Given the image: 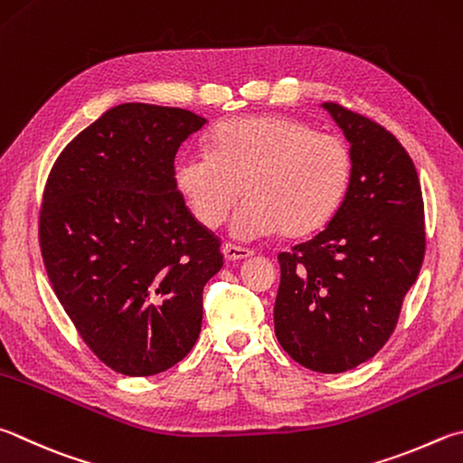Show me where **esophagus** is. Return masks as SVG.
<instances>
[{"label": "esophagus", "instance_id": "obj_1", "mask_svg": "<svg viewBox=\"0 0 463 463\" xmlns=\"http://www.w3.org/2000/svg\"><path fill=\"white\" fill-rule=\"evenodd\" d=\"M222 255H224L226 260H241V259H247V257L253 255V250L247 249V247L232 245V242H224Z\"/></svg>", "mask_w": 463, "mask_h": 463}]
</instances>
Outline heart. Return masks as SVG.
Instances as JSON below:
<instances>
[{
    "mask_svg": "<svg viewBox=\"0 0 463 463\" xmlns=\"http://www.w3.org/2000/svg\"><path fill=\"white\" fill-rule=\"evenodd\" d=\"M354 156L338 136L281 115H247L218 123L208 151L184 154L174 184L190 213L208 229L232 218L241 239L281 231L298 239L322 231L346 198Z\"/></svg>",
    "mask_w": 463,
    "mask_h": 463,
    "instance_id": "heart-1",
    "label": "heart"
}]
</instances>
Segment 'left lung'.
Returning a JSON list of instances; mask_svg holds the SVG:
<instances>
[{
  "mask_svg": "<svg viewBox=\"0 0 463 463\" xmlns=\"http://www.w3.org/2000/svg\"><path fill=\"white\" fill-rule=\"evenodd\" d=\"M350 141L354 174L324 231L279 253L275 335L316 373L371 360L394 332L425 255V208L413 159L383 125L322 103Z\"/></svg>",
  "mask_w": 463,
  "mask_h": 463,
  "instance_id": "8db88e82",
  "label": "left lung"
}]
</instances>
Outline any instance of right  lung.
I'll return each instance as SVG.
<instances>
[{
  "mask_svg": "<svg viewBox=\"0 0 463 463\" xmlns=\"http://www.w3.org/2000/svg\"><path fill=\"white\" fill-rule=\"evenodd\" d=\"M204 125L186 109L117 105L48 174L38 218L48 279L82 342L115 373H164L198 340L221 239L175 190L174 159Z\"/></svg>",
  "mask_w": 463,
  "mask_h": 463,
  "instance_id": "1",
  "label": "right lung"
}]
</instances>
